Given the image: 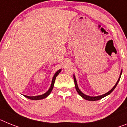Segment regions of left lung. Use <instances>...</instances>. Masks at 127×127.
Returning a JSON list of instances; mask_svg holds the SVG:
<instances>
[{"label":"left lung","mask_w":127,"mask_h":127,"mask_svg":"<svg viewBox=\"0 0 127 127\" xmlns=\"http://www.w3.org/2000/svg\"><path fill=\"white\" fill-rule=\"evenodd\" d=\"M121 73H122V70L121 71V73H120V77H119V79H118V81L116 82V85L114 86V87H113L112 88L111 90H110V91H108V92H106V93L104 94L103 95H99V96H89V95H87L85 94L84 93H83L81 90H80V89L78 87V85H77V80H76V78H75V75H73V79H74V83H75V88H76V90L77 92H78L79 94L80 95V96L81 97H83V99H85L87 100V101H97V100H99V99H101L102 98L105 97L107 96L108 95H109L113 91V90H114L115 88L116 87V86H117V85H118V82L120 81V77H121Z\"/></svg>","instance_id":"8db88e82"}]
</instances>
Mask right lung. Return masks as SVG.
Wrapping results in <instances>:
<instances>
[{
    "label": "right lung",
    "instance_id": "obj_1",
    "mask_svg": "<svg viewBox=\"0 0 127 127\" xmlns=\"http://www.w3.org/2000/svg\"><path fill=\"white\" fill-rule=\"evenodd\" d=\"M61 69H59V70H57V72H55V73L54 74V77H53V78H52V83H51V86L50 87L48 91L46 92H45L44 94L42 95H37V96H27V95H23L25 97L28 98V99H29L31 100H40V99H43L44 98L47 97L51 93V92H52V89L54 88V83H55V78H56V77L58 75V74L61 72Z\"/></svg>",
    "mask_w": 127,
    "mask_h": 127
}]
</instances>
